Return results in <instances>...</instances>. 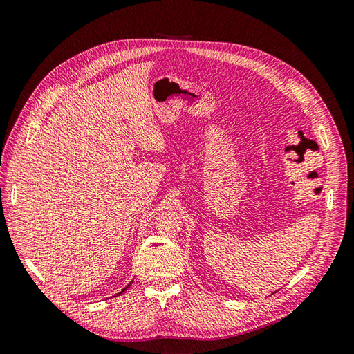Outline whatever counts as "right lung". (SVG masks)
<instances>
[{"instance_id": "1", "label": "right lung", "mask_w": 354, "mask_h": 354, "mask_svg": "<svg viewBox=\"0 0 354 354\" xmlns=\"http://www.w3.org/2000/svg\"><path fill=\"white\" fill-rule=\"evenodd\" d=\"M130 285H131V282H130V283H128V285H127V286H125V288H124V289H122V291H121V292H120V294H122V292H125V291H127V288H130ZM120 294H118V295H120Z\"/></svg>"}]
</instances>
